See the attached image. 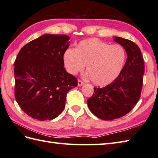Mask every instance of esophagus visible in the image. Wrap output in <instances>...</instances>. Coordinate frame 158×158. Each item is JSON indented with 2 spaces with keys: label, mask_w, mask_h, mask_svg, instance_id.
<instances>
[{
  "label": "esophagus",
  "mask_w": 158,
  "mask_h": 158,
  "mask_svg": "<svg viewBox=\"0 0 158 158\" xmlns=\"http://www.w3.org/2000/svg\"><path fill=\"white\" fill-rule=\"evenodd\" d=\"M84 85V82L82 81L81 80H78V86H81Z\"/></svg>",
  "instance_id": "1"
}]
</instances>
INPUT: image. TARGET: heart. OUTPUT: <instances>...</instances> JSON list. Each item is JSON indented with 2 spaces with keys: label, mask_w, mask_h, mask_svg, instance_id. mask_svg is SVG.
<instances>
[{
  "label": "heart",
  "mask_w": 158,
  "mask_h": 158,
  "mask_svg": "<svg viewBox=\"0 0 158 158\" xmlns=\"http://www.w3.org/2000/svg\"><path fill=\"white\" fill-rule=\"evenodd\" d=\"M125 48L119 44L110 45L96 38L80 41L75 49H67L63 54L67 72L76 75L86 66L87 75L94 85L105 86L116 80L126 60Z\"/></svg>",
  "instance_id": "b5f03b06"
}]
</instances>
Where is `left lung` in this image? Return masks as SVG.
I'll return each instance as SVG.
<instances>
[{"label": "left lung", "instance_id": "1", "mask_svg": "<svg viewBox=\"0 0 158 158\" xmlns=\"http://www.w3.org/2000/svg\"><path fill=\"white\" fill-rule=\"evenodd\" d=\"M123 46L127 60L119 76L110 85L94 88L87 104L92 113L103 120L120 118L132 110L140 97L144 73L143 57L139 47L126 39L114 37Z\"/></svg>", "mask_w": 158, "mask_h": 158}]
</instances>
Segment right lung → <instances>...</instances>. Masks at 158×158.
Listing matches in <instances>:
<instances>
[{
	"label": "right lung",
	"mask_w": 158,
	"mask_h": 158,
	"mask_svg": "<svg viewBox=\"0 0 158 158\" xmlns=\"http://www.w3.org/2000/svg\"><path fill=\"white\" fill-rule=\"evenodd\" d=\"M65 35L45 34L22 48L14 62L15 98L29 117L52 120L65 108L67 93L78 80L64 67L69 46Z\"/></svg>",
	"instance_id": "right-lung-1"
}]
</instances>
